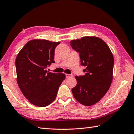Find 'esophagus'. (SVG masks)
Listing matches in <instances>:
<instances>
[{"mask_svg":"<svg viewBox=\"0 0 134 134\" xmlns=\"http://www.w3.org/2000/svg\"><path fill=\"white\" fill-rule=\"evenodd\" d=\"M65 75H66V78H69V77H71L72 76V74H66Z\"/></svg>","mask_w":134,"mask_h":134,"instance_id":"1","label":"esophagus"}]
</instances>
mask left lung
I'll use <instances>...</instances> for the list:
<instances>
[{
  "label": "left lung",
  "mask_w": 134,
  "mask_h": 134,
  "mask_svg": "<svg viewBox=\"0 0 134 134\" xmlns=\"http://www.w3.org/2000/svg\"><path fill=\"white\" fill-rule=\"evenodd\" d=\"M72 48L79 53L83 76H76V86L72 89L75 98L83 105H92L101 100L113 80L114 58L109 47L100 38L83 37L72 40Z\"/></svg>",
  "instance_id": "1"
}]
</instances>
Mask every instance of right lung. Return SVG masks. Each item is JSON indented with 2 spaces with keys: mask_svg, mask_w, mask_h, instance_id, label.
<instances>
[{
  "mask_svg": "<svg viewBox=\"0 0 134 134\" xmlns=\"http://www.w3.org/2000/svg\"><path fill=\"white\" fill-rule=\"evenodd\" d=\"M59 42L32 40L20 50L16 59L17 82L23 94L31 104L45 107L56 98L64 74L47 71L54 61L55 49Z\"/></svg>",
  "mask_w": 134,
  "mask_h": 134,
  "instance_id": "right-lung-1",
  "label": "right lung"
}]
</instances>
